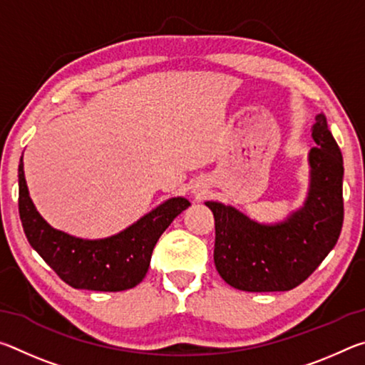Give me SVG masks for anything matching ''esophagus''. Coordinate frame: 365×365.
Segmentation results:
<instances>
[{"label": "esophagus", "instance_id": "1", "mask_svg": "<svg viewBox=\"0 0 365 365\" xmlns=\"http://www.w3.org/2000/svg\"><path fill=\"white\" fill-rule=\"evenodd\" d=\"M191 193H193V195L197 197V200H200V197L206 193V188L201 187V185H195L193 191H191Z\"/></svg>", "mask_w": 365, "mask_h": 365}]
</instances>
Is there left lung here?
Here are the masks:
<instances>
[{
	"label": "left lung",
	"mask_w": 365,
	"mask_h": 365,
	"mask_svg": "<svg viewBox=\"0 0 365 365\" xmlns=\"http://www.w3.org/2000/svg\"><path fill=\"white\" fill-rule=\"evenodd\" d=\"M304 205L275 224L237 207L206 201L215 222L214 264L228 285L251 293L288 292L304 282L335 248L343 227V156L324 114L312 125Z\"/></svg>",
	"instance_id": "obj_1"
}]
</instances>
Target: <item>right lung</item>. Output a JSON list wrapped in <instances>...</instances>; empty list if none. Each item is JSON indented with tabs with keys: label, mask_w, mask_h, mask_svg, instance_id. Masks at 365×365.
Returning a JSON list of instances; mask_svg holds the SVG:
<instances>
[{
	"label": "right lung",
	"mask_w": 365,
	"mask_h": 365,
	"mask_svg": "<svg viewBox=\"0 0 365 365\" xmlns=\"http://www.w3.org/2000/svg\"><path fill=\"white\" fill-rule=\"evenodd\" d=\"M190 206L182 196L169 197L125 230L100 240H83L56 230L36 211L19 163V214L32 248L49 267L77 289L122 292L145 279L160 235Z\"/></svg>",
	"instance_id": "right-lung-1"
}]
</instances>
